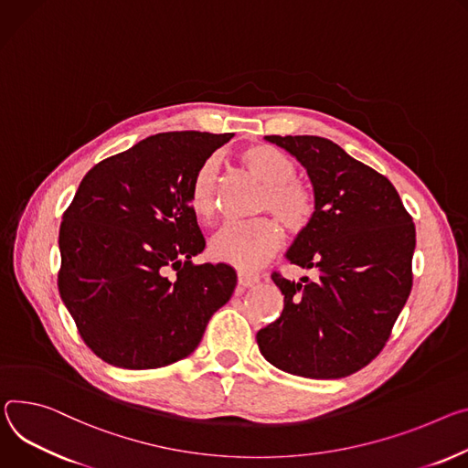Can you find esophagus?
Wrapping results in <instances>:
<instances>
[{
	"label": "esophagus",
	"instance_id": "1",
	"mask_svg": "<svg viewBox=\"0 0 468 468\" xmlns=\"http://www.w3.org/2000/svg\"><path fill=\"white\" fill-rule=\"evenodd\" d=\"M260 282V276H253L248 272H239V285L240 287H253Z\"/></svg>",
	"mask_w": 468,
	"mask_h": 468
}]
</instances>
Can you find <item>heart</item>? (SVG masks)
Segmentation results:
<instances>
[{
	"instance_id": "obj_1",
	"label": "heart",
	"mask_w": 468,
	"mask_h": 468,
	"mask_svg": "<svg viewBox=\"0 0 468 468\" xmlns=\"http://www.w3.org/2000/svg\"><path fill=\"white\" fill-rule=\"evenodd\" d=\"M242 165L265 185L261 199L263 208H271L291 231L304 229L314 217V196L299 181H294L296 167L292 160L272 145H250L239 154ZM218 169L215 160H207L196 172L188 201L192 210L203 220L217 215ZM283 242V231L272 218L250 222H229L210 240L215 260L229 263L242 271H253L265 265Z\"/></svg>"
}]
</instances>
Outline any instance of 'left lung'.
I'll return each instance as SVG.
<instances>
[{
  "mask_svg": "<svg viewBox=\"0 0 468 468\" xmlns=\"http://www.w3.org/2000/svg\"><path fill=\"white\" fill-rule=\"evenodd\" d=\"M303 164L314 217L285 258L317 278L272 274L283 312L258 332L278 369L342 378L367 366L388 342L412 287L416 231L394 185L319 136H265Z\"/></svg>",
  "mask_w": 468,
  "mask_h": 468,
  "instance_id": "obj_1",
  "label": "left lung"
}]
</instances>
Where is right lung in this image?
Segmentation results:
<instances>
[{"label": "right lung", "instance_id": "1", "mask_svg": "<svg viewBox=\"0 0 468 468\" xmlns=\"http://www.w3.org/2000/svg\"><path fill=\"white\" fill-rule=\"evenodd\" d=\"M233 134L149 136L81 179L59 228L58 287L86 346L124 369L174 364L235 291L226 263L192 265L205 239L190 207L203 162Z\"/></svg>", "mask_w": 468, "mask_h": 468}]
</instances>
